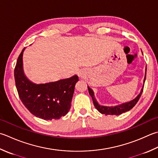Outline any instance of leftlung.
<instances>
[{"label": "left lung", "mask_w": 158, "mask_h": 158, "mask_svg": "<svg viewBox=\"0 0 158 158\" xmlns=\"http://www.w3.org/2000/svg\"><path fill=\"white\" fill-rule=\"evenodd\" d=\"M146 74H147V66H146V69H145V75H144V81H143V86L141 89L140 92L139 93V94L137 96V97H135L134 99H133L130 101L126 102V103H123L122 104H120V105H118V106H101V105L98 104L97 101L96 100L95 98L94 91L88 85L89 94L91 96L92 101H93L94 106L96 109H97L100 113L105 114V115H116V116L120 115V114L131 110L132 108L135 106V105L137 103L139 98H140L141 97L142 93H143L144 84L145 82V79H146Z\"/></svg>", "instance_id": "obj_1"}]
</instances>
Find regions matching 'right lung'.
<instances>
[{
	"label": "right lung",
	"mask_w": 158,
	"mask_h": 158,
	"mask_svg": "<svg viewBox=\"0 0 158 158\" xmlns=\"http://www.w3.org/2000/svg\"><path fill=\"white\" fill-rule=\"evenodd\" d=\"M24 48L18 58L14 77L18 95L29 112L44 120L60 119L66 115L71 106L77 75L57 81L37 84L27 78L24 73Z\"/></svg>",
	"instance_id": "right-lung-1"
}]
</instances>
